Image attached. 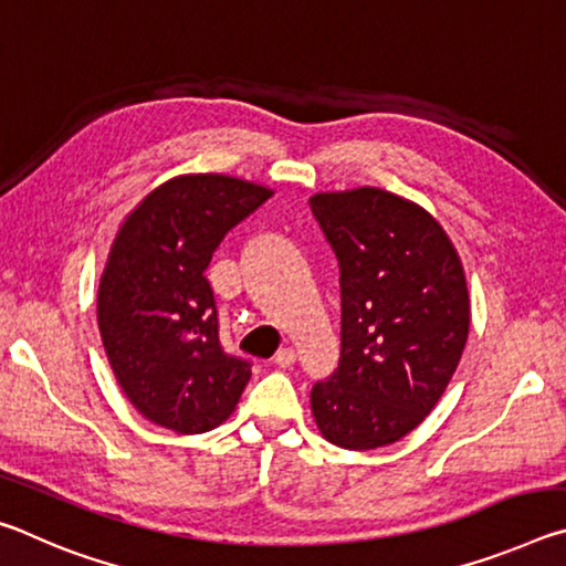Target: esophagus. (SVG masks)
<instances>
[{"label":"esophagus","instance_id":"obj_1","mask_svg":"<svg viewBox=\"0 0 566 566\" xmlns=\"http://www.w3.org/2000/svg\"><path fill=\"white\" fill-rule=\"evenodd\" d=\"M294 361H296V352L292 347H284V349H280V352L274 354V364H276V367H282V369L292 367Z\"/></svg>","mask_w":566,"mask_h":566}]
</instances>
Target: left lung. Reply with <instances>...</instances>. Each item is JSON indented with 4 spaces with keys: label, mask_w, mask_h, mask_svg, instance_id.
Returning <instances> with one entry per match:
<instances>
[{
    "label": "left lung",
    "mask_w": 566,
    "mask_h": 566,
    "mask_svg": "<svg viewBox=\"0 0 566 566\" xmlns=\"http://www.w3.org/2000/svg\"><path fill=\"white\" fill-rule=\"evenodd\" d=\"M312 212L342 270V359L312 389L327 442H399L442 399L472 322L462 260L424 207L379 187L317 191Z\"/></svg>",
    "instance_id": "obj_1"
}]
</instances>
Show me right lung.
<instances>
[{"label":"right lung","instance_id":"obj_1","mask_svg":"<svg viewBox=\"0 0 566 566\" xmlns=\"http://www.w3.org/2000/svg\"><path fill=\"white\" fill-rule=\"evenodd\" d=\"M274 195L229 175H177L122 219L97 286V324L124 397L151 424L209 432L252 369L224 354L205 270L224 234Z\"/></svg>","mask_w":566,"mask_h":566}]
</instances>
